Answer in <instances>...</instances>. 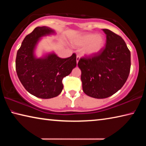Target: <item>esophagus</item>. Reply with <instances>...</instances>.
<instances>
[{
  "mask_svg": "<svg viewBox=\"0 0 146 146\" xmlns=\"http://www.w3.org/2000/svg\"><path fill=\"white\" fill-rule=\"evenodd\" d=\"M79 60H80V56H79L78 55H77V56H76V63L78 62Z\"/></svg>",
  "mask_w": 146,
  "mask_h": 146,
  "instance_id": "1",
  "label": "esophagus"
}]
</instances>
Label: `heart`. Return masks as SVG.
<instances>
[{
  "mask_svg": "<svg viewBox=\"0 0 146 146\" xmlns=\"http://www.w3.org/2000/svg\"><path fill=\"white\" fill-rule=\"evenodd\" d=\"M76 46H84L83 53L87 56L95 55L100 52L105 44V39L102 35L84 33L75 36L72 41Z\"/></svg>",
  "mask_w": 146,
  "mask_h": 146,
  "instance_id": "obj_1",
  "label": "heart"
}]
</instances>
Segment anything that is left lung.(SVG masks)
Wrapping results in <instances>:
<instances>
[{
    "instance_id": "8db88e82",
    "label": "left lung",
    "mask_w": 146,
    "mask_h": 146,
    "mask_svg": "<svg viewBox=\"0 0 146 146\" xmlns=\"http://www.w3.org/2000/svg\"><path fill=\"white\" fill-rule=\"evenodd\" d=\"M105 48L91 57L81 58L78 66L81 70L83 91L95 98H106L122 88L129 75L131 53L120 36L108 29Z\"/></svg>"
}]
</instances>
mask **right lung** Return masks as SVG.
<instances>
[{
	"instance_id": "1",
	"label": "right lung",
	"mask_w": 146,
	"mask_h": 146,
	"mask_svg": "<svg viewBox=\"0 0 146 146\" xmlns=\"http://www.w3.org/2000/svg\"><path fill=\"white\" fill-rule=\"evenodd\" d=\"M54 33L48 27H37L24 38L17 53L16 71L22 84L31 95L44 99L55 97L62 92L63 78L76 66L75 53L66 58L54 53L41 58L35 55L40 38Z\"/></svg>"
}]
</instances>
